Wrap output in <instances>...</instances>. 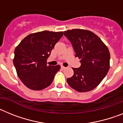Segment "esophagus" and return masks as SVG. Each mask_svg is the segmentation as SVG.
Segmentation results:
<instances>
[{"label":"esophagus","instance_id":"34e87169","mask_svg":"<svg viewBox=\"0 0 123 123\" xmlns=\"http://www.w3.org/2000/svg\"><path fill=\"white\" fill-rule=\"evenodd\" d=\"M66 67H64V66H61V69H62V70H64V69H66Z\"/></svg>","mask_w":123,"mask_h":123}]
</instances>
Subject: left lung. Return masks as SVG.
I'll list each match as a JSON object with an SVG mask.
<instances>
[{"instance_id":"left-lung-1","label":"left lung","mask_w":123,"mask_h":123,"mask_svg":"<svg viewBox=\"0 0 123 123\" xmlns=\"http://www.w3.org/2000/svg\"><path fill=\"white\" fill-rule=\"evenodd\" d=\"M64 35L71 42L75 56L80 59L79 68H72L74 75L67 79L70 87L79 92H87L100 84L110 69V54L106 44L89 30L72 29Z\"/></svg>"}]
</instances>
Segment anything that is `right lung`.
<instances>
[{
    "mask_svg": "<svg viewBox=\"0 0 123 123\" xmlns=\"http://www.w3.org/2000/svg\"><path fill=\"white\" fill-rule=\"evenodd\" d=\"M63 31H43L30 34L15 48L13 64L23 84L41 90L49 86L61 66H47V59Z\"/></svg>",
    "mask_w": 123,
    "mask_h": 123,
    "instance_id": "1",
    "label": "right lung"
}]
</instances>
